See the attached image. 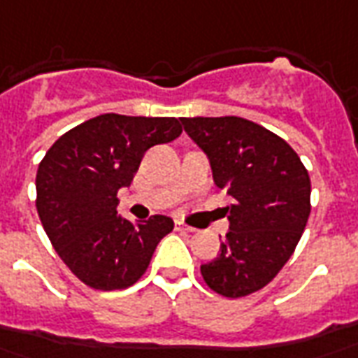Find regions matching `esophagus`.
Instances as JSON below:
<instances>
[{
  "label": "esophagus",
  "instance_id": "34e87169",
  "mask_svg": "<svg viewBox=\"0 0 358 358\" xmlns=\"http://www.w3.org/2000/svg\"><path fill=\"white\" fill-rule=\"evenodd\" d=\"M176 229H178V231H184V232H196V229H194V227H189V224H186L184 221H176Z\"/></svg>",
  "mask_w": 358,
  "mask_h": 358
}]
</instances>
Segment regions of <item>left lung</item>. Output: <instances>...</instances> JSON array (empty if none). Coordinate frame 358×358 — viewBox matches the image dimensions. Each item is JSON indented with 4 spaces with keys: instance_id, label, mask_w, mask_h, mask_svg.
<instances>
[{
    "instance_id": "8db88e82",
    "label": "left lung",
    "mask_w": 358,
    "mask_h": 358,
    "mask_svg": "<svg viewBox=\"0 0 358 358\" xmlns=\"http://www.w3.org/2000/svg\"><path fill=\"white\" fill-rule=\"evenodd\" d=\"M209 159L232 203L221 254L201 266L205 283L229 299L264 289L289 262L310 215V178L291 145L238 116L180 118Z\"/></svg>"
}]
</instances>
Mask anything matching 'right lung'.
<instances>
[{"instance_id":"add662e5","label":"right lung","mask_w":358,"mask_h":358,"mask_svg":"<svg viewBox=\"0 0 358 358\" xmlns=\"http://www.w3.org/2000/svg\"><path fill=\"white\" fill-rule=\"evenodd\" d=\"M182 134L176 118L102 114L69 129L36 172V209L57 256L85 285L116 291L147 271L157 244L174 229L166 215L129 222L118 189L134 180L147 149Z\"/></svg>"}]
</instances>
